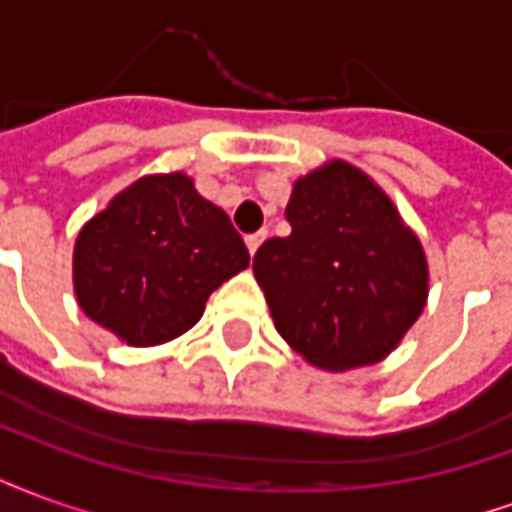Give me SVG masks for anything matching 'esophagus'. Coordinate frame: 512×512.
<instances>
[{
  "label": "esophagus",
  "instance_id": "34e87169",
  "mask_svg": "<svg viewBox=\"0 0 512 512\" xmlns=\"http://www.w3.org/2000/svg\"><path fill=\"white\" fill-rule=\"evenodd\" d=\"M266 230H260V233H252V235H246V249H249V255H255L257 252V246L263 244L266 241Z\"/></svg>",
  "mask_w": 512,
  "mask_h": 512
}]
</instances>
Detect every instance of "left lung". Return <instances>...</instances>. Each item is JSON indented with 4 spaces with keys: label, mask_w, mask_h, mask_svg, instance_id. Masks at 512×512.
Returning a JSON list of instances; mask_svg holds the SVG:
<instances>
[{
    "label": "left lung",
    "mask_w": 512,
    "mask_h": 512,
    "mask_svg": "<svg viewBox=\"0 0 512 512\" xmlns=\"http://www.w3.org/2000/svg\"><path fill=\"white\" fill-rule=\"evenodd\" d=\"M285 216L288 238H268L252 263L277 332L326 370L384 359L428 299L417 235L345 161L301 178Z\"/></svg>",
    "instance_id": "1"
}]
</instances>
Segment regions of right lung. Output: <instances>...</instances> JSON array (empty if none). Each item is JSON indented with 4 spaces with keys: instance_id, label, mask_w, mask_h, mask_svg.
Listing matches in <instances>:
<instances>
[{
    "instance_id": "right-lung-1",
    "label": "right lung",
    "mask_w": 512,
    "mask_h": 512,
    "mask_svg": "<svg viewBox=\"0 0 512 512\" xmlns=\"http://www.w3.org/2000/svg\"><path fill=\"white\" fill-rule=\"evenodd\" d=\"M246 266L230 216L175 172L136 180L84 224L73 282L87 318L128 345H158L189 332L213 290Z\"/></svg>"
}]
</instances>
